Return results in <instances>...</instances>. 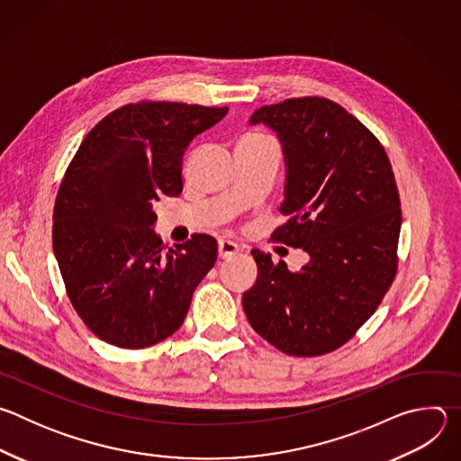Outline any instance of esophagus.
Masks as SVG:
<instances>
[{"label": "esophagus", "mask_w": 461, "mask_h": 461, "mask_svg": "<svg viewBox=\"0 0 461 461\" xmlns=\"http://www.w3.org/2000/svg\"><path fill=\"white\" fill-rule=\"evenodd\" d=\"M239 249L240 248L235 242H231V240H226V239L219 240V257L221 258H231L233 255L239 253Z\"/></svg>", "instance_id": "34e87169"}]
</instances>
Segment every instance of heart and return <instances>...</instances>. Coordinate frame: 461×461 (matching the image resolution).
<instances>
[{
	"label": "heart",
	"mask_w": 461,
	"mask_h": 461,
	"mask_svg": "<svg viewBox=\"0 0 461 461\" xmlns=\"http://www.w3.org/2000/svg\"><path fill=\"white\" fill-rule=\"evenodd\" d=\"M260 139H268V137H262V135H248L242 140H260Z\"/></svg>",
	"instance_id": "1"
}]
</instances>
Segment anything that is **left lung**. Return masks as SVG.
Instances as JSON below:
<instances>
[{
    "mask_svg": "<svg viewBox=\"0 0 461 461\" xmlns=\"http://www.w3.org/2000/svg\"><path fill=\"white\" fill-rule=\"evenodd\" d=\"M249 123L279 135L286 162L274 242L303 248L310 262L253 249L257 283L242 295L253 330L281 352L313 357L350 341L398 274L402 203L384 148L354 114L321 98L258 107Z\"/></svg>",
    "mask_w": 461,
    "mask_h": 461,
    "instance_id": "1",
    "label": "left lung"
}]
</instances>
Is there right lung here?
Listing matches in <instances>:
<instances>
[{"label": "right lung", "mask_w": 461, "mask_h": 461, "mask_svg": "<svg viewBox=\"0 0 461 461\" xmlns=\"http://www.w3.org/2000/svg\"><path fill=\"white\" fill-rule=\"evenodd\" d=\"M228 107L137 102L102 118L59 184L52 248L77 313L102 341L129 350L175 334L194 288L213 268L217 240L194 233L166 249L153 204L182 191L189 142Z\"/></svg>", "instance_id": "add662e5"}]
</instances>
